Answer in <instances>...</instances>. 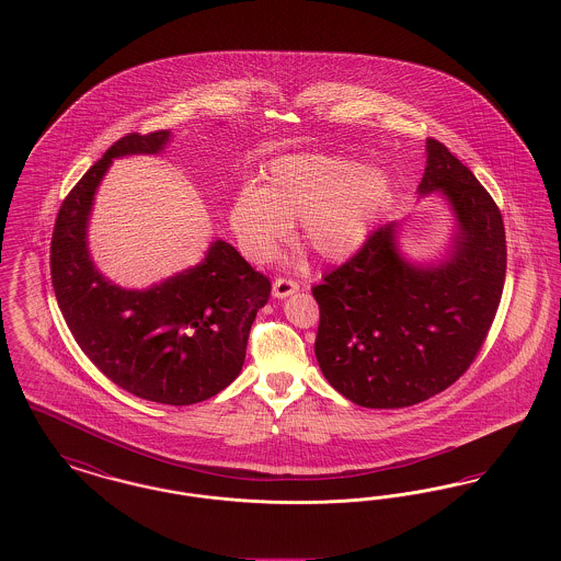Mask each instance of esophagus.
I'll use <instances>...</instances> for the list:
<instances>
[{
    "label": "esophagus",
    "instance_id": "1",
    "mask_svg": "<svg viewBox=\"0 0 561 561\" xmlns=\"http://www.w3.org/2000/svg\"><path fill=\"white\" fill-rule=\"evenodd\" d=\"M294 293H298V282H294L290 277H277L273 282V296L286 298V296H290Z\"/></svg>",
    "mask_w": 561,
    "mask_h": 561
}]
</instances>
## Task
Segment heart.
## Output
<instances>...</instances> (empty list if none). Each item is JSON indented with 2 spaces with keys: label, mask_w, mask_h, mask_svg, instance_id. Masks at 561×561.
<instances>
[{
  "label": "heart",
  "mask_w": 561,
  "mask_h": 561,
  "mask_svg": "<svg viewBox=\"0 0 561 561\" xmlns=\"http://www.w3.org/2000/svg\"><path fill=\"white\" fill-rule=\"evenodd\" d=\"M389 176L345 156H286L273 161L263 185L241 187L229 208V225L243 254L271 261L300 220L302 243L323 261L341 263L373 236L389 199Z\"/></svg>",
  "instance_id": "1"
}]
</instances>
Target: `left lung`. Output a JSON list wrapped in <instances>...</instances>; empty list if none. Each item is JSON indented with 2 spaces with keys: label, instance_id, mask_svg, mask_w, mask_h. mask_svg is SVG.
Returning a JSON list of instances; mask_svg holds the SVG:
<instances>
[{
  "label": "left lung",
  "instance_id": "8db88e82",
  "mask_svg": "<svg viewBox=\"0 0 561 561\" xmlns=\"http://www.w3.org/2000/svg\"><path fill=\"white\" fill-rule=\"evenodd\" d=\"M433 191L456 220L446 261L410 265L398 222H387L311 290L321 373L357 405L393 410L442 393L473 364L496 316L507 273L503 216L473 172L427 138L419 195Z\"/></svg>",
  "mask_w": 561,
  "mask_h": 561
}]
</instances>
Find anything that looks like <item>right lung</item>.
Returning a JSON list of instances; mask_svg holds the SVG:
<instances>
[{
  "label": "right lung",
  "instance_id": "obj_1",
  "mask_svg": "<svg viewBox=\"0 0 561 561\" xmlns=\"http://www.w3.org/2000/svg\"><path fill=\"white\" fill-rule=\"evenodd\" d=\"M168 140L170 130L128 134L81 176L56 216L50 273L73 339L108 380L140 400L191 405L238 378L271 282L222 240L199 265L149 290H124L94 267L88 218L111 161L160 153Z\"/></svg>",
  "mask_w": 561,
  "mask_h": 561
}]
</instances>
